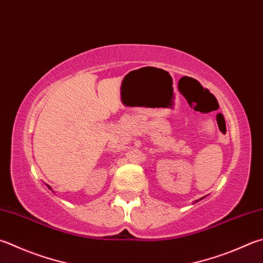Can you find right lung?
Listing matches in <instances>:
<instances>
[{"instance_id":"add662e5","label":"right lung","mask_w":263,"mask_h":263,"mask_svg":"<svg viewBox=\"0 0 263 263\" xmlns=\"http://www.w3.org/2000/svg\"><path fill=\"white\" fill-rule=\"evenodd\" d=\"M48 187H49V189H51V187H50V186H49V185H48Z\"/></svg>"}]
</instances>
